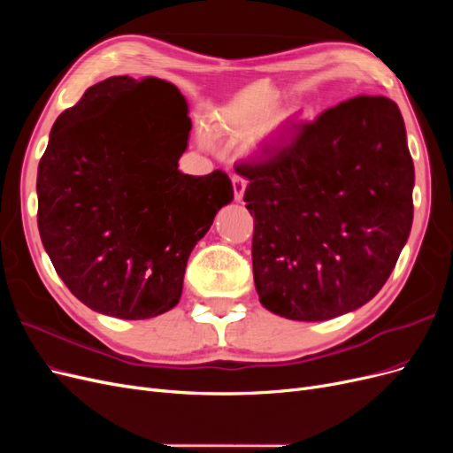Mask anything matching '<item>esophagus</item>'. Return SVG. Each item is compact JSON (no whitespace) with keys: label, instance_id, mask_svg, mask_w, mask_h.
Instances as JSON below:
<instances>
[{"label":"esophagus","instance_id":"obj_1","mask_svg":"<svg viewBox=\"0 0 453 453\" xmlns=\"http://www.w3.org/2000/svg\"><path fill=\"white\" fill-rule=\"evenodd\" d=\"M232 187H234V198L240 202L243 198V193H245V187H248V181H245L242 175H232Z\"/></svg>","mask_w":453,"mask_h":453}]
</instances>
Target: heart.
<instances>
[{
    "instance_id": "obj_1",
    "label": "heart",
    "mask_w": 453,
    "mask_h": 453,
    "mask_svg": "<svg viewBox=\"0 0 453 453\" xmlns=\"http://www.w3.org/2000/svg\"><path fill=\"white\" fill-rule=\"evenodd\" d=\"M268 132H270V130H268ZM265 135H266V134H265ZM265 135H263V138H265Z\"/></svg>"
}]
</instances>
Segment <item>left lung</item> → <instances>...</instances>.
<instances>
[{"label":"left lung","instance_id":"left-lung-1","mask_svg":"<svg viewBox=\"0 0 453 453\" xmlns=\"http://www.w3.org/2000/svg\"><path fill=\"white\" fill-rule=\"evenodd\" d=\"M242 160L260 303L296 321L366 304L412 228L414 162L396 104L355 96Z\"/></svg>","mask_w":453,"mask_h":453}]
</instances>
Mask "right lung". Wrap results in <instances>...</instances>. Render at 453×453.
<instances>
[{"label":"right lung","instance_id":"add662e5","mask_svg":"<svg viewBox=\"0 0 453 453\" xmlns=\"http://www.w3.org/2000/svg\"><path fill=\"white\" fill-rule=\"evenodd\" d=\"M149 83L158 79L87 88L52 125L37 170V226L54 270L81 303L120 319L180 303L190 251L234 198L223 170H177L190 119L173 85L162 83L158 109L122 104L120 92Z\"/></svg>","mask_w":453,"mask_h":453}]
</instances>
